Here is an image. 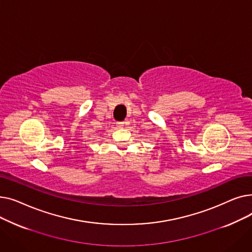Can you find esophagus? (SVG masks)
<instances>
[{
	"mask_svg": "<svg viewBox=\"0 0 252 252\" xmlns=\"http://www.w3.org/2000/svg\"><path fill=\"white\" fill-rule=\"evenodd\" d=\"M124 126H125V123H123V122H118V123H116V126H117V127H119V128H122Z\"/></svg>",
	"mask_w": 252,
	"mask_h": 252,
	"instance_id": "1",
	"label": "esophagus"
}]
</instances>
